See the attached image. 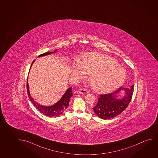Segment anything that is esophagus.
Here are the masks:
<instances>
[{"mask_svg": "<svg viewBox=\"0 0 158 158\" xmlns=\"http://www.w3.org/2000/svg\"><path fill=\"white\" fill-rule=\"evenodd\" d=\"M78 93L82 94H86L88 93L89 91L86 88H81L77 91Z\"/></svg>", "mask_w": 158, "mask_h": 158, "instance_id": "1", "label": "esophagus"}]
</instances>
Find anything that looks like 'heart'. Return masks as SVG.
Returning <instances> with one entry per match:
<instances>
[{
  "instance_id": "1",
  "label": "heart",
  "mask_w": 158,
  "mask_h": 158,
  "mask_svg": "<svg viewBox=\"0 0 158 158\" xmlns=\"http://www.w3.org/2000/svg\"><path fill=\"white\" fill-rule=\"evenodd\" d=\"M85 73L91 74V87L98 92H110L124 82L126 73L116 60L109 56L98 53L87 54L82 61H77L73 67V73L82 77Z\"/></svg>"
}]
</instances>
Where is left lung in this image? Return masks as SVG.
<instances>
[{
	"label": "left lung",
	"instance_id": "1",
	"mask_svg": "<svg viewBox=\"0 0 158 158\" xmlns=\"http://www.w3.org/2000/svg\"><path fill=\"white\" fill-rule=\"evenodd\" d=\"M121 89L125 91V95L119 99L115 97L116 94ZM134 92V85L130 88H119L113 93L101 94L95 107L93 108L94 113L98 118L104 120L110 119L124 111L131 101Z\"/></svg>",
	"mask_w": 158,
	"mask_h": 158
}]
</instances>
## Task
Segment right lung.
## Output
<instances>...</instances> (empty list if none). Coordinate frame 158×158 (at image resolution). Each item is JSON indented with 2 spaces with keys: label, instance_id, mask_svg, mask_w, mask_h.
<instances>
[{
  "label": "right lung",
  "instance_id": "1",
  "mask_svg": "<svg viewBox=\"0 0 158 158\" xmlns=\"http://www.w3.org/2000/svg\"><path fill=\"white\" fill-rule=\"evenodd\" d=\"M57 51V49L55 50V51L52 52H47L45 53H42L40 55L38 56V57L40 56H43L48 55H50L51 53L53 52H56ZM35 60H33L32 64H33ZM27 93L29 96V99L31 101L32 103H33V105L36 107V108L38 109L40 113L43 114L45 115L49 116V117H56V116H58L60 115L61 114L63 113L64 111L65 110V109H67V107L69 106V101L70 98L71 96H73V91H72V88H69L67 89V91L65 93L64 95L63 96L62 98H60V100L58 101V102L55 105H53L52 106H43L38 104L34 100H33L32 98H31L30 93H29V85H28V81L27 80Z\"/></svg>",
  "mask_w": 158,
  "mask_h": 158
}]
</instances>
